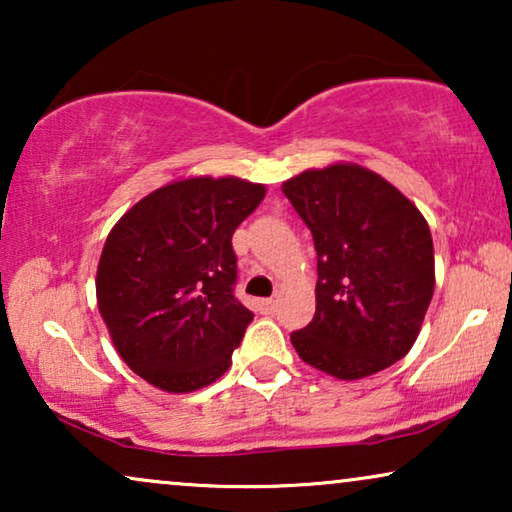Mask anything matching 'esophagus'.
<instances>
[{"label": "esophagus", "mask_w": 512, "mask_h": 512, "mask_svg": "<svg viewBox=\"0 0 512 512\" xmlns=\"http://www.w3.org/2000/svg\"><path fill=\"white\" fill-rule=\"evenodd\" d=\"M258 310H261L263 314H272L277 310V300H272V298L258 300Z\"/></svg>", "instance_id": "34e87169"}]
</instances>
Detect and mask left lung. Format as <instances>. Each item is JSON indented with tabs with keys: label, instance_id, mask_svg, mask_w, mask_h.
I'll return each instance as SVG.
<instances>
[{
	"label": "left lung",
	"instance_id": "8db88e82",
	"mask_svg": "<svg viewBox=\"0 0 512 512\" xmlns=\"http://www.w3.org/2000/svg\"><path fill=\"white\" fill-rule=\"evenodd\" d=\"M282 191L317 249V312L291 333L300 359L338 380H361L403 359L436 286L422 212L356 163L305 170Z\"/></svg>",
	"mask_w": 512,
	"mask_h": 512
}]
</instances>
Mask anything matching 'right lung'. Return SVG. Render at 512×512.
<instances>
[{
	"label": "right lung",
	"instance_id": "1",
	"mask_svg": "<svg viewBox=\"0 0 512 512\" xmlns=\"http://www.w3.org/2000/svg\"><path fill=\"white\" fill-rule=\"evenodd\" d=\"M265 198L263 184L188 177L125 212L97 265V307L130 370L188 394L230 368L249 321L235 298L233 233Z\"/></svg>",
	"mask_w": 512,
	"mask_h": 512
}]
</instances>
